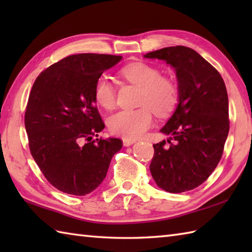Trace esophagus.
I'll use <instances>...</instances> for the list:
<instances>
[{
    "mask_svg": "<svg viewBox=\"0 0 252 252\" xmlns=\"http://www.w3.org/2000/svg\"><path fill=\"white\" fill-rule=\"evenodd\" d=\"M134 143H135L134 140H129V138H125V140H123V146H126V147L131 146Z\"/></svg>",
    "mask_w": 252,
    "mask_h": 252,
    "instance_id": "esophagus-1",
    "label": "esophagus"
}]
</instances>
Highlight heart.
<instances>
[{
	"label": "heart",
	"instance_id": "heart-1",
	"mask_svg": "<svg viewBox=\"0 0 252 252\" xmlns=\"http://www.w3.org/2000/svg\"><path fill=\"white\" fill-rule=\"evenodd\" d=\"M122 76L130 83L141 88L138 105L135 110H121L112 115L108 127L112 134L129 138L142 136L153 125V112L159 117L168 116L178 101V90L170 80L162 78L157 68L147 63H134L122 69ZM95 101L110 110L116 105L114 85L107 77L97 79L94 88Z\"/></svg>",
	"mask_w": 252,
	"mask_h": 252
}]
</instances>
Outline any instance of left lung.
Wrapping results in <instances>:
<instances>
[{
  "label": "left lung",
  "mask_w": 252,
  "mask_h": 252,
  "mask_svg": "<svg viewBox=\"0 0 252 252\" xmlns=\"http://www.w3.org/2000/svg\"><path fill=\"white\" fill-rule=\"evenodd\" d=\"M164 61L178 79V106L160 132L170 135L155 144L149 165L160 189L178 194L196 189L220 161L228 135V97L221 74L186 46H169L144 55ZM173 139L174 144L169 141Z\"/></svg>",
  "instance_id": "8db88e82"
}]
</instances>
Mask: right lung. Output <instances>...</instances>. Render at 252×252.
I'll return each mask as SVG.
<instances>
[{
  "label": "right lung",
  "mask_w": 252,
  "mask_h": 252,
  "mask_svg": "<svg viewBox=\"0 0 252 252\" xmlns=\"http://www.w3.org/2000/svg\"><path fill=\"white\" fill-rule=\"evenodd\" d=\"M122 56L70 55L40 73L25 114L32 157L50 183L66 194L84 196L106 178L119 138L94 135L105 125L95 106L94 88Z\"/></svg>",
  "instance_id": "right-lung-1"
}]
</instances>
